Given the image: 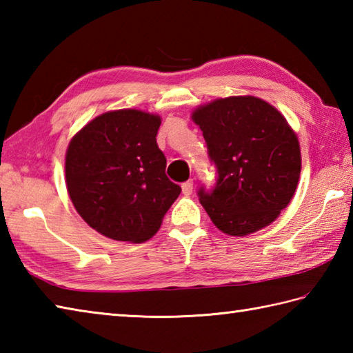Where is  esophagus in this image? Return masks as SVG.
<instances>
[{
    "label": "esophagus",
    "mask_w": 353,
    "mask_h": 353,
    "mask_svg": "<svg viewBox=\"0 0 353 353\" xmlns=\"http://www.w3.org/2000/svg\"><path fill=\"white\" fill-rule=\"evenodd\" d=\"M182 192L185 196H190L192 192V181H186L185 183H182Z\"/></svg>",
    "instance_id": "34e87169"
}]
</instances>
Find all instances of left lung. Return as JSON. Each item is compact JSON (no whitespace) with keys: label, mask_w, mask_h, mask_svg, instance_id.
Returning <instances> with one entry per match:
<instances>
[{"label":"left lung","mask_w":353,"mask_h":353,"mask_svg":"<svg viewBox=\"0 0 353 353\" xmlns=\"http://www.w3.org/2000/svg\"><path fill=\"white\" fill-rule=\"evenodd\" d=\"M191 117L217 168L216 186L197 192L212 223L236 237L271 225L291 202L301 171L300 143L285 116L255 96H230Z\"/></svg>","instance_id":"1"}]
</instances>
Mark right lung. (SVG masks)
<instances>
[{"mask_svg":"<svg viewBox=\"0 0 353 353\" xmlns=\"http://www.w3.org/2000/svg\"><path fill=\"white\" fill-rule=\"evenodd\" d=\"M161 122V116L141 110H114L94 117L68 143V196L102 236L147 241L181 194L165 174L167 159L156 142Z\"/></svg>","mask_w":353,"mask_h":353,"instance_id":"right-lung-1","label":"right lung"}]
</instances>
